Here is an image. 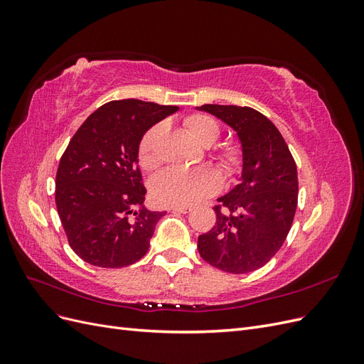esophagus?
Segmentation results:
<instances>
[{
    "instance_id": "1",
    "label": "esophagus",
    "mask_w": 364,
    "mask_h": 364,
    "mask_svg": "<svg viewBox=\"0 0 364 364\" xmlns=\"http://www.w3.org/2000/svg\"><path fill=\"white\" fill-rule=\"evenodd\" d=\"M173 213H178V214H188L191 211V208L188 206H174L171 208Z\"/></svg>"
}]
</instances>
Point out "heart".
Returning <instances> with one entry per match:
<instances>
[{
    "instance_id": "heart-1",
    "label": "heart",
    "mask_w": 364,
    "mask_h": 364,
    "mask_svg": "<svg viewBox=\"0 0 364 364\" xmlns=\"http://www.w3.org/2000/svg\"><path fill=\"white\" fill-rule=\"evenodd\" d=\"M185 127L190 136L200 146H211L220 135L217 121L208 115H191L185 119ZM165 126L162 123L149 129L141 138L138 147L139 164L144 170H153L159 165L158 146ZM220 165L226 171H234L240 162L235 149H225L217 156ZM222 186V176L213 167L182 168L168 167L151 181V196L161 205L190 206L199 203L206 197L217 193Z\"/></svg>"
}]
</instances>
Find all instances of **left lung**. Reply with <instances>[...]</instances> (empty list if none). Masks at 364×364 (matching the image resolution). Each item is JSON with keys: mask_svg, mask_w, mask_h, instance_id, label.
<instances>
[{"mask_svg": "<svg viewBox=\"0 0 364 364\" xmlns=\"http://www.w3.org/2000/svg\"><path fill=\"white\" fill-rule=\"evenodd\" d=\"M232 129L241 147L238 183L218 197L217 222L197 240L200 257L228 273H249L267 264L287 238L297 205V170L282 135L252 107H196Z\"/></svg>", "mask_w": 364, "mask_h": 364, "instance_id": "obj_1", "label": "left lung"}]
</instances>
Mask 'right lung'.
I'll return each mask as SVG.
<instances>
[{
    "mask_svg": "<svg viewBox=\"0 0 364 364\" xmlns=\"http://www.w3.org/2000/svg\"><path fill=\"white\" fill-rule=\"evenodd\" d=\"M178 111L136 98L114 100L71 138L56 174V206L71 249L87 264L119 269L147 253L167 213L144 206L138 147L151 126Z\"/></svg>",
    "mask_w": 364,
    "mask_h": 364,
    "instance_id": "obj_1",
    "label": "right lung"
}]
</instances>
